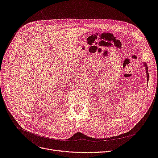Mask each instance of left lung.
<instances>
[{"label":"left lung","instance_id":"8db88e82","mask_svg":"<svg viewBox=\"0 0 158 158\" xmlns=\"http://www.w3.org/2000/svg\"><path fill=\"white\" fill-rule=\"evenodd\" d=\"M144 65L145 66V71H146V74H147V81H148V79H149V75H148V67L147 65L145 63H144ZM148 83V82H147Z\"/></svg>","mask_w":158,"mask_h":158}]
</instances>
